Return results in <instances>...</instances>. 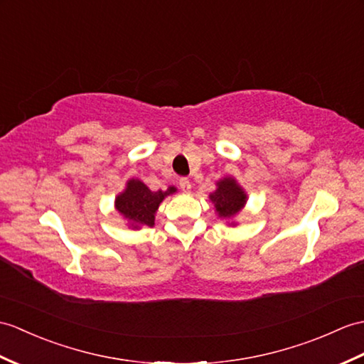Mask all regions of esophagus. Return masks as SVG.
<instances>
[{
    "mask_svg": "<svg viewBox=\"0 0 364 364\" xmlns=\"http://www.w3.org/2000/svg\"><path fill=\"white\" fill-rule=\"evenodd\" d=\"M178 184H180V188H181L183 192H189L191 188H192V184H191V181L188 178H181Z\"/></svg>",
    "mask_w": 364,
    "mask_h": 364,
    "instance_id": "obj_1",
    "label": "esophagus"
}]
</instances>
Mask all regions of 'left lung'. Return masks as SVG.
Masks as SVG:
<instances>
[{"mask_svg":"<svg viewBox=\"0 0 364 364\" xmlns=\"http://www.w3.org/2000/svg\"><path fill=\"white\" fill-rule=\"evenodd\" d=\"M209 198L214 203L218 217L231 220L247 203V193L232 176H226V178L217 181V189L210 193Z\"/></svg>","mask_w":364,"mask_h":364,"instance_id":"left-lung-1","label":"left lung"}]
</instances>
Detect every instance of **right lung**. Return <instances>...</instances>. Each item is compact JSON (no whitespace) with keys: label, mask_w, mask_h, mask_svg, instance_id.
Segmentation results:
<instances>
[{"label":"right lung","mask_w":364,"mask_h":364,"mask_svg":"<svg viewBox=\"0 0 364 364\" xmlns=\"http://www.w3.org/2000/svg\"><path fill=\"white\" fill-rule=\"evenodd\" d=\"M175 192L176 188L173 186H168L167 191L154 192L141 180L132 178L127 181L125 191L116 197L114 206L133 230H139L142 226L151 228L155 225V214L161 201Z\"/></svg>","instance_id":"obj_1"}]
</instances>
